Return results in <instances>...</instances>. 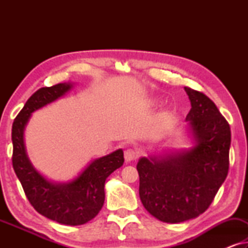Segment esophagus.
Masks as SVG:
<instances>
[{
  "label": "esophagus",
  "instance_id": "34e87169",
  "mask_svg": "<svg viewBox=\"0 0 248 248\" xmlns=\"http://www.w3.org/2000/svg\"><path fill=\"white\" fill-rule=\"evenodd\" d=\"M124 158L126 161H133L134 159L138 158V152L134 149H126L124 152Z\"/></svg>",
  "mask_w": 248,
  "mask_h": 248
}]
</instances>
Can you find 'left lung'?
Segmentation results:
<instances>
[{
    "label": "left lung",
    "instance_id": "obj_1",
    "mask_svg": "<svg viewBox=\"0 0 248 248\" xmlns=\"http://www.w3.org/2000/svg\"><path fill=\"white\" fill-rule=\"evenodd\" d=\"M184 89L191 101L186 122L192 147L142 157L137 165L142 204L151 216L168 223L202 215L229 168L228 122L204 93Z\"/></svg>",
    "mask_w": 248,
    "mask_h": 248
}]
</instances>
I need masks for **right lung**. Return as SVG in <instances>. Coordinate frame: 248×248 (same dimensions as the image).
Segmentation results:
<instances>
[{
	"label": "right lung",
	"instance_id": "obj_1",
	"mask_svg": "<svg viewBox=\"0 0 248 248\" xmlns=\"http://www.w3.org/2000/svg\"><path fill=\"white\" fill-rule=\"evenodd\" d=\"M73 82L40 88L27 100L12 125V165L27 199L40 215L62 225L79 226L93 219L103 208L105 182L124 164L122 149L93 159L77 177L56 183L43 176L30 161L25 145V130L33 111L63 97Z\"/></svg>",
	"mask_w": 248,
	"mask_h": 248
}]
</instances>
